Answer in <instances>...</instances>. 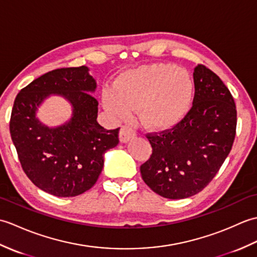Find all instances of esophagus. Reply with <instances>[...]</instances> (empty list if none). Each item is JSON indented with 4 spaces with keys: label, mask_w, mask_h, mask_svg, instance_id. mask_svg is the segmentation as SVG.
Instances as JSON below:
<instances>
[{
    "label": "esophagus",
    "mask_w": 257,
    "mask_h": 257,
    "mask_svg": "<svg viewBox=\"0 0 257 257\" xmlns=\"http://www.w3.org/2000/svg\"><path fill=\"white\" fill-rule=\"evenodd\" d=\"M135 136V130L128 125H123L119 130V141L123 143H127L130 140H132Z\"/></svg>",
    "instance_id": "obj_1"
}]
</instances>
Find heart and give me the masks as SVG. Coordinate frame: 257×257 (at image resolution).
<instances>
[{"label": "heart", "mask_w": 257, "mask_h": 257, "mask_svg": "<svg viewBox=\"0 0 257 257\" xmlns=\"http://www.w3.org/2000/svg\"><path fill=\"white\" fill-rule=\"evenodd\" d=\"M195 83L190 73L172 64H152L122 73L113 89L103 91L106 110L121 119L139 107L142 123L152 130H168L189 111Z\"/></svg>", "instance_id": "heart-1"}]
</instances>
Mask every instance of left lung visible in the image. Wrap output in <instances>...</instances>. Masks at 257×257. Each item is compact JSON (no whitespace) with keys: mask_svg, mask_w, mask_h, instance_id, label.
I'll use <instances>...</instances> for the list:
<instances>
[{"mask_svg":"<svg viewBox=\"0 0 257 257\" xmlns=\"http://www.w3.org/2000/svg\"><path fill=\"white\" fill-rule=\"evenodd\" d=\"M192 106L176 126L147 133L152 155L141 165L145 184L157 195H197L218 174L236 134V106L215 73L199 64L193 71Z\"/></svg>","mask_w":257,"mask_h":257,"instance_id":"left-lung-1","label":"left lung"}]
</instances>
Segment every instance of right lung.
<instances>
[{
  "label": "right lung",
  "instance_id": "obj_1",
  "mask_svg": "<svg viewBox=\"0 0 257 257\" xmlns=\"http://www.w3.org/2000/svg\"><path fill=\"white\" fill-rule=\"evenodd\" d=\"M95 80L88 68L51 70L23 88L16 95L10 133L22 168L39 189L61 198L89 190L103 168V154L118 144V131L96 122L98 100L90 92ZM50 93H58L74 106L71 121L48 129L35 117L37 106Z\"/></svg>",
  "mask_w": 257,
  "mask_h": 257
}]
</instances>
